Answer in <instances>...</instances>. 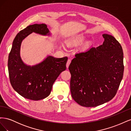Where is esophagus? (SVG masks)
Masks as SVG:
<instances>
[{
    "label": "esophagus",
    "instance_id": "34e87169",
    "mask_svg": "<svg viewBox=\"0 0 131 131\" xmlns=\"http://www.w3.org/2000/svg\"><path fill=\"white\" fill-rule=\"evenodd\" d=\"M71 63V59H68V61H67V68H68L69 67V66L70 64V63Z\"/></svg>",
    "mask_w": 131,
    "mask_h": 131
}]
</instances>
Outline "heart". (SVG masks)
Wrapping results in <instances>:
<instances>
[{"mask_svg":"<svg viewBox=\"0 0 131 131\" xmlns=\"http://www.w3.org/2000/svg\"><path fill=\"white\" fill-rule=\"evenodd\" d=\"M85 39V37L84 35L80 34V35H78L77 36L74 37H73L71 38L68 41V44L69 45H74L76 44L77 43L81 42L82 41H84Z\"/></svg>","mask_w":131,"mask_h":131,"instance_id":"b5f03b06","label":"heart"}]
</instances>
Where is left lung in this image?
<instances>
[{
	"label": "left lung",
	"instance_id": "8db88e82",
	"mask_svg": "<svg viewBox=\"0 0 131 131\" xmlns=\"http://www.w3.org/2000/svg\"><path fill=\"white\" fill-rule=\"evenodd\" d=\"M102 35V45L76 53L69 66L72 97L82 106H97L112 100L123 78L120 43L112 35Z\"/></svg>",
	"mask_w": 131,
	"mask_h": 131
}]
</instances>
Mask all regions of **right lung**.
Segmentation results:
<instances>
[{"mask_svg":"<svg viewBox=\"0 0 131 131\" xmlns=\"http://www.w3.org/2000/svg\"><path fill=\"white\" fill-rule=\"evenodd\" d=\"M33 32L50 35L45 24H34L21 30L15 38L9 55L8 70L10 83L21 96L39 101L48 97L58 77L66 69L68 57L54 58L49 56L42 62L33 66H27L20 57L22 40Z\"/></svg>","mask_w":131,"mask_h":131,"instance_id":"add662e5","label":"right lung"}]
</instances>
